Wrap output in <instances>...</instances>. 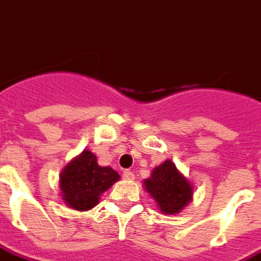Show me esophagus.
Wrapping results in <instances>:
<instances>
[{"label": "esophagus", "mask_w": 261, "mask_h": 261, "mask_svg": "<svg viewBox=\"0 0 261 261\" xmlns=\"http://www.w3.org/2000/svg\"><path fill=\"white\" fill-rule=\"evenodd\" d=\"M123 178L124 179H134L135 178V175L134 173L131 170H124L123 171Z\"/></svg>", "instance_id": "1"}]
</instances>
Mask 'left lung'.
<instances>
[{
  "mask_svg": "<svg viewBox=\"0 0 261 261\" xmlns=\"http://www.w3.org/2000/svg\"><path fill=\"white\" fill-rule=\"evenodd\" d=\"M147 193L155 200L160 211L166 215L178 213L192 201L193 189L189 181L177 170L171 161L154 169L151 177L145 181Z\"/></svg>",
  "mask_w": 261,
  "mask_h": 261,
  "instance_id": "obj_1",
  "label": "left lung"
}]
</instances>
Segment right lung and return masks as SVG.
Wrapping results in <instances>:
<instances>
[{
	"instance_id": "1",
	"label": "right lung",
	"mask_w": 261,
	"mask_h": 261,
	"mask_svg": "<svg viewBox=\"0 0 261 261\" xmlns=\"http://www.w3.org/2000/svg\"><path fill=\"white\" fill-rule=\"evenodd\" d=\"M119 179V174L109 166H99L96 155L88 150L61 171L60 190L63 200L75 211H88L99 201V196Z\"/></svg>"
}]
</instances>
